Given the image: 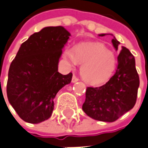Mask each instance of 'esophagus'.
Here are the masks:
<instances>
[{
	"label": "esophagus",
	"mask_w": 148,
	"mask_h": 148,
	"mask_svg": "<svg viewBox=\"0 0 148 148\" xmlns=\"http://www.w3.org/2000/svg\"><path fill=\"white\" fill-rule=\"evenodd\" d=\"M78 78H77V76L75 75V74H74L73 75V78H72V82H78Z\"/></svg>",
	"instance_id": "esophagus-1"
}]
</instances>
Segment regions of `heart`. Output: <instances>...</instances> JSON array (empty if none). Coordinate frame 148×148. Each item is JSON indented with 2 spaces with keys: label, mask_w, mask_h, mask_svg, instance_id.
Segmentation results:
<instances>
[{
  "label": "heart",
  "mask_w": 148,
  "mask_h": 148,
  "mask_svg": "<svg viewBox=\"0 0 148 148\" xmlns=\"http://www.w3.org/2000/svg\"><path fill=\"white\" fill-rule=\"evenodd\" d=\"M64 57L71 65H82L81 75L85 82L97 86L107 82L116 67V57L102 43L93 42L67 48Z\"/></svg>",
  "instance_id": "heart-1"
}]
</instances>
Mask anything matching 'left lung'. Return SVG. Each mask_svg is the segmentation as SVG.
I'll return each instance as SVG.
<instances>
[{"label": "left lung", "instance_id": "obj_1", "mask_svg": "<svg viewBox=\"0 0 148 148\" xmlns=\"http://www.w3.org/2000/svg\"><path fill=\"white\" fill-rule=\"evenodd\" d=\"M112 43L117 50L119 41L114 38ZM117 61L116 73L104 85L87 87L82 110L95 120L115 121L133 108L136 103L139 77L135 68L134 57L129 49L122 47Z\"/></svg>", "mask_w": 148, "mask_h": 148}]
</instances>
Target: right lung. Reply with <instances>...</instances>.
Returning <instances> with one entry per match:
<instances>
[{"label":"right lung","mask_w":148,"mask_h":148,"mask_svg":"<svg viewBox=\"0 0 148 148\" xmlns=\"http://www.w3.org/2000/svg\"><path fill=\"white\" fill-rule=\"evenodd\" d=\"M70 34L63 27H48L22 44L11 62L7 97L24 121L37 124L49 119L57 93L71 82L72 73L58 72V61Z\"/></svg>","instance_id":"right-lung-1"}]
</instances>
